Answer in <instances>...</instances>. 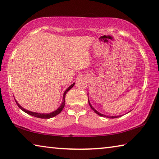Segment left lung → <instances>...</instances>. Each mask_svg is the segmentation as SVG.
<instances>
[{"label":"left lung","instance_id":"8db88e82","mask_svg":"<svg viewBox=\"0 0 159 159\" xmlns=\"http://www.w3.org/2000/svg\"><path fill=\"white\" fill-rule=\"evenodd\" d=\"M88 103H89V106H90L91 107V108L93 110V111L96 112V113L97 114V115H100V116H102V117H108V118H117V117H121V115H117V116H108V115H103V114H102V113H100L99 112H98L97 111H96V110H95L93 107H92V106L91 105V103H89V99H88Z\"/></svg>","mask_w":159,"mask_h":159}]
</instances>
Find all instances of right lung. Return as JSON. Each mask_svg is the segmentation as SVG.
Instances as JSON below:
<instances>
[{"label": "right lung", "instance_id": "1", "mask_svg": "<svg viewBox=\"0 0 159 159\" xmlns=\"http://www.w3.org/2000/svg\"><path fill=\"white\" fill-rule=\"evenodd\" d=\"M74 84H75V83H74L73 84H71V85L70 86V87L67 88V89H66V90L65 91L64 94H63L62 102V103H61V105H60V106H59V108H57V110H56V111H55L52 112H50V113H39V112H32V111H28V110L22 107V106H20V105L19 104V103H18V102H17L16 100H15V102H16V103L17 106H19V108L20 109H21L22 111H24V112H26L27 114L30 115H32V116H34V117H35L42 118V119H49V118H51V117H55V116H56L57 115H58L59 113H60V112H61V111H62V109L64 108L65 105V95H66V94H67V92L69 90H70V89L71 88H72L74 87Z\"/></svg>", "mask_w": 159, "mask_h": 159}]
</instances>
